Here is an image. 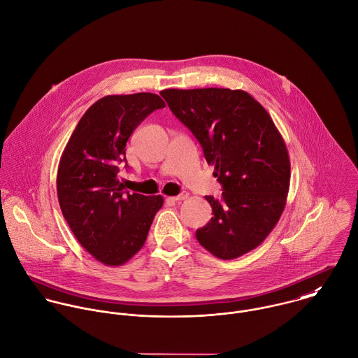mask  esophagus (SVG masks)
Masks as SVG:
<instances>
[{"mask_svg": "<svg viewBox=\"0 0 358 358\" xmlns=\"http://www.w3.org/2000/svg\"><path fill=\"white\" fill-rule=\"evenodd\" d=\"M187 197H189V193H187V192H183V193L178 194V196L171 197V200H173V201H180V200H186Z\"/></svg>", "mask_w": 358, "mask_h": 358, "instance_id": "1", "label": "esophagus"}]
</instances>
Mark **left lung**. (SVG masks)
<instances>
[{"label": "left lung", "instance_id": "8db88e82", "mask_svg": "<svg viewBox=\"0 0 358 358\" xmlns=\"http://www.w3.org/2000/svg\"><path fill=\"white\" fill-rule=\"evenodd\" d=\"M161 96L203 147L222 185V197L206 196L214 217L196 232L221 259L258 247L278 224L289 193L290 159L266 110L244 90L166 89Z\"/></svg>", "mask_w": 358, "mask_h": 358}]
</instances>
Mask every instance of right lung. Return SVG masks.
Listing matches in <instances>:
<instances>
[{"label":"right lung","mask_w":358,"mask_h":358,"mask_svg":"<svg viewBox=\"0 0 358 358\" xmlns=\"http://www.w3.org/2000/svg\"><path fill=\"white\" fill-rule=\"evenodd\" d=\"M152 93L113 94L80 118L61 155L57 194L79 243L100 262L120 266L145 243L162 196L129 193L118 179L126 141L138 123L164 108Z\"/></svg>","instance_id":"1"}]
</instances>
